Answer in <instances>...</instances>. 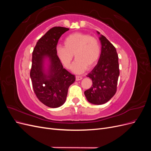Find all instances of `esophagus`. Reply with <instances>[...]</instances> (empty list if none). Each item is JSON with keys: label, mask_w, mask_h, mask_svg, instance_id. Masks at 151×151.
I'll list each match as a JSON object with an SVG mask.
<instances>
[{"label": "esophagus", "mask_w": 151, "mask_h": 151, "mask_svg": "<svg viewBox=\"0 0 151 151\" xmlns=\"http://www.w3.org/2000/svg\"><path fill=\"white\" fill-rule=\"evenodd\" d=\"M82 79H83V77H82L81 76H76V80L77 81H80V80H81Z\"/></svg>", "instance_id": "obj_1"}]
</instances>
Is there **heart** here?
Listing matches in <instances>:
<instances>
[{"mask_svg":"<svg viewBox=\"0 0 151 151\" xmlns=\"http://www.w3.org/2000/svg\"><path fill=\"white\" fill-rule=\"evenodd\" d=\"M101 53L99 41L89 35L76 33L68 35L64 40V47H58L57 54L64 66L69 68L74 55L76 61L72 70L77 74L86 68H91L96 62Z\"/></svg>","mask_w":151,"mask_h":151,"instance_id":"b5f03b06","label":"heart"}]
</instances>
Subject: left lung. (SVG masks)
<instances>
[{"instance_id": "left-lung-1", "label": "left lung", "mask_w": 151, "mask_h": 151, "mask_svg": "<svg viewBox=\"0 0 151 151\" xmlns=\"http://www.w3.org/2000/svg\"><path fill=\"white\" fill-rule=\"evenodd\" d=\"M98 35L99 32L97 31ZM101 52L97 65L87 77L93 81L91 88L84 91L88 101L94 104H103L115 94L120 75L118 56L115 47L101 35Z\"/></svg>"}]
</instances>
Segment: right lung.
<instances>
[{"mask_svg":"<svg viewBox=\"0 0 151 151\" xmlns=\"http://www.w3.org/2000/svg\"><path fill=\"white\" fill-rule=\"evenodd\" d=\"M68 28L53 27L36 43L32 54L30 77L36 97L46 106L55 108L64 104L75 76L63 68L57 56V45Z\"/></svg>","mask_w":151,"mask_h":151,"instance_id":"add662e5","label":"right lung"}]
</instances>
